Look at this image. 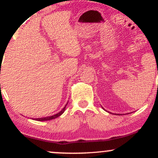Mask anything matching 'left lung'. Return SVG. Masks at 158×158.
Listing matches in <instances>:
<instances>
[{
  "label": "left lung",
  "instance_id": "obj_1",
  "mask_svg": "<svg viewBox=\"0 0 158 158\" xmlns=\"http://www.w3.org/2000/svg\"><path fill=\"white\" fill-rule=\"evenodd\" d=\"M103 109H104V108H103ZM104 110H105V109H104Z\"/></svg>",
  "mask_w": 158,
  "mask_h": 158
}]
</instances>
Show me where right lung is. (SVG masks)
Masks as SVG:
<instances>
[{
  "label": "right lung",
  "mask_w": 158,
  "mask_h": 158,
  "mask_svg": "<svg viewBox=\"0 0 158 158\" xmlns=\"http://www.w3.org/2000/svg\"><path fill=\"white\" fill-rule=\"evenodd\" d=\"M68 102H67V104L65 105V106L62 108V110H61V111H59V113L54 114V115L50 116V117H41V118H32V119H34V120H37V121H48V120H51V119H53L55 118H57V117H59V116H61V114L64 113L65 108H66V106H68Z\"/></svg>",
  "instance_id": "add662e5"
}]
</instances>
